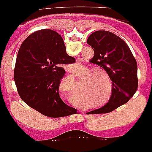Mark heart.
<instances>
[{
	"label": "heart",
	"mask_w": 152,
	"mask_h": 152,
	"mask_svg": "<svg viewBox=\"0 0 152 152\" xmlns=\"http://www.w3.org/2000/svg\"><path fill=\"white\" fill-rule=\"evenodd\" d=\"M74 74L77 78H82L79 98L83 102L94 103L95 107H104L110 102L113 94V83L107 73L82 64L77 66ZM72 76L74 75L72 74ZM73 99L78 105L82 106L76 99Z\"/></svg>",
	"instance_id": "obj_1"
}]
</instances>
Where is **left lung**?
Instances as JSON below:
<instances>
[{"label":"left lung","instance_id":"1","mask_svg":"<svg viewBox=\"0 0 152 152\" xmlns=\"http://www.w3.org/2000/svg\"><path fill=\"white\" fill-rule=\"evenodd\" d=\"M94 49L90 62L104 69L113 83L110 102L94 110L95 113H108L132 98L138 87L137 64L130 48L118 35L109 31L94 32L87 40Z\"/></svg>","mask_w":152,"mask_h":152}]
</instances>
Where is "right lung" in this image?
<instances>
[{
	"label": "right lung",
	"mask_w": 152,
	"mask_h": 152,
	"mask_svg": "<svg viewBox=\"0 0 152 152\" xmlns=\"http://www.w3.org/2000/svg\"><path fill=\"white\" fill-rule=\"evenodd\" d=\"M75 62L61 35L52 29L31 34L19 48L14 70L18 93L26 104L48 117L70 115L73 107L58 94L64 64Z\"/></svg>",
	"instance_id": "1"
}]
</instances>
